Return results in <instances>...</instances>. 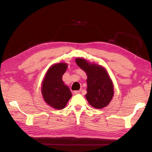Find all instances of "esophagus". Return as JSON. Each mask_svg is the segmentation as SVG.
I'll return each mask as SVG.
<instances>
[{"label": "esophagus", "mask_w": 152, "mask_h": 152, "mask_svg": "<svg viewBox=\"0 0 152 152\" xmlns=\"http://www.w3.org/2000/svg\"><path fill=\"white\" fill-rule=\"evenodd\" d=\"M81 91H74V94H79L80 93Z\"/></svg>", "instance_id": "esophagus-1"}]
</instances>
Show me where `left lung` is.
<instances>
[{
	"instance_id": "8db88e82",
	"label": "left lung",
	"mask_w": 152,
	"mask_h": 152,
	"mask_svg": "<svg viewBox=\"0 0 152 152\" xmlns=\"http://www.w3.org/2000/svg\"><path fill=\"white\" fill-rule=\"evenodd\" d=\"M76 62L86 73V98L89 104L96 109L107 107L114 94L113 82L107 70L101 66L82 58H76Z\"/></svg>"
}]
</instances>
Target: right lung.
I'll use <instances>...</instances> for the list:
<instances>
[{"label": "right lung", "instance_id": "right-lung-1", "mask_svg": "<svg viewBox=\"0 0 152 152\" xmlns=\"http://www.w3.org/2000/svg\"><path fill=\"white\" fill-rule=\"evenodd\" d=\"M67 68V64L62 62L51 66L42 82V94L43 99L53 109H64L72 97L70 88L62 80V76Z\"/></svg>", "mask_w": 152, "mask_h": 152}]
</instances>
